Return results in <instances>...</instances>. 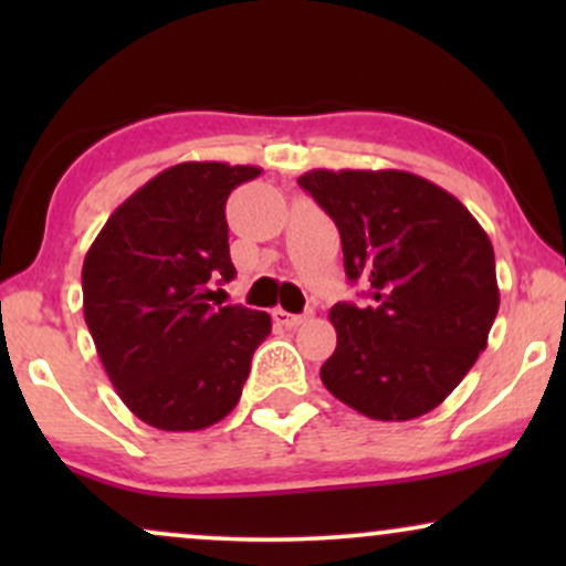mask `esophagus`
Masks as SVG:
<instances>
[{
	"label": "esophagus",
	"instance_id": "esophagus-1",
	"mask_svg": "<svg viewBox=\"0 0 566 566\" xmlns=\"http://www.w3.org/2000/svg\"><path fill=\"white\" fill-rule=\"evenodd\" d=\"M274 322L279 324V327H284V329H295V327H301V324H303V316L287 314V311L276 308L274 311Z\"/></svg>",
	"mask_w": 566,
	"mask_h": 566
}]
</instances>
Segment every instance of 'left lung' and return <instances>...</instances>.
<instances>
[{
  "label": "left lung",
  "instance_id": "left-lung-1",
  "mask_svg": "<svg viewBox=\"0 0 566 566\" xmlns=\"http://www.w3.org/2000/svg\"><path fill=\"white\" fill-rule=\"evenodd\" d=\"M335 220L367 308L335 303L327 391L373 420L431 412L486 348L500 292L495 250L444 188L405 170H308L297 178Z\"/></svg>",
  "mask_w": 566,
  "mask_h": 566
}]
</instances>
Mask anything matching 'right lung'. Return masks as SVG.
I'll return each mask as SVG.
<instances>
[{"label": "right lung", "mask_w": 566, "mask_h": 566, "mask_svg": "<svg viewBox=\"0 0 566 566\" xmlns=\"http://www.w3.org/2000/svg\"><path fill=\"white\" fill-rule=\"evenodd\" d=\"M261 167L184 161L122 201L82 265L84 322L119 399L159 431H201L237 407L271 316L210 305L231 282L226 199Z\"/></svg>", "instance_id": "add662e5"}]
</instances>
